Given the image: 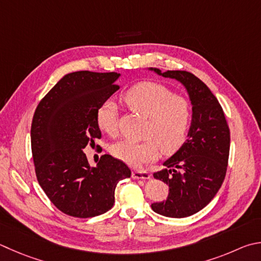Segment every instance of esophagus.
Instances as JSON below:
<instances>
[{"instance_id":"1","label":"esophagus","mask_w":261,"mask_h":261,"mask_svg":"<svg viewBox=\"0 0 261 261\" xmlns=\"http://www.w3.org/2000/svg\"><path fill=\"white\" fill-rule=\"evenodd\" d=\"M132 178L134 179H149L150 174L144 171V170H136V171L132 172Z\"/></svg>"}]
</instances>
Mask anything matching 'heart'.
I'll list each match as a JSON object with an SVG mask.
<instances>
[{
    "label": "heart",
    "mask_w": 261,
    "mask_h": 261,
    "mask_svg": "<svg viewBox=\"0 0 261 261\" xmlns=\"http://www.w3.org/2000/svg\"><path fill=\"white\" fill-rule=\"evenodd\" d=\"M129 110L147 117L143 141L122 140L112 147L114 158L132 167L154 162L160 149L171 155L185 145L193 121V108L186 98L177 96L160 83L144 82L127 90L123 96ZM96 121L102 132L116 136L118 132L117 106L106 100L98 107Z\"/></svg>",
    "instance_id": "obj_1"
}]
</instances>
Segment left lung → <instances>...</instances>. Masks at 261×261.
<instances>
[{
  "mask_svg": "<svg viewBox=\"0 0 261 261\" xmlns=\"http://www.w3.org/2000/svg\"><path fill=\"white\" fill-rule=\"evenodd\" d=\"M163 77L174 79L186 88L193 108L191 130L185 145L154 173L169 185L165 201L151 204L159 215L185 218L206 206L219 191L228 164L230 134L224 111L210 89L186 70L149 68Z\"/></svg>",
  "mask_w": 261,
  "mask_h": 261,
  "instance_id": "8db88e82",
  "label": "left lung"
}]
</instances>
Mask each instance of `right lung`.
I'll return each instance as SVG.
<instances>
[{"label": "right lung", "instance_id": "1", "mask_svg": "<svg viewBox=\"0 0 261 261\" xmlns=\"http://www.w3.org/2000/svg\"><path fill=\"white\" fill-rule=\"evenodd\" d=\"M120 74L81 70L65 75L37 105L31 144L37 181L66 215L96 217L112 209L120 180L130 178L125 163L103 155L90 167L83 150L101 138L98 107L120 87Z\"/></svg>", "mask_w": 261, "mask_h": 261}]
</instances>
